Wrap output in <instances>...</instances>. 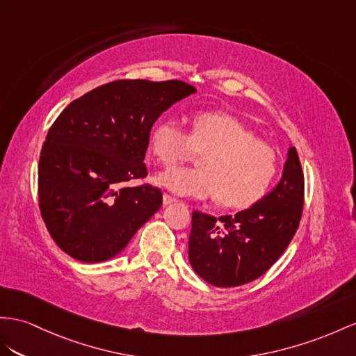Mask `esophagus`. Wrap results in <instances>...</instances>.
<instances>
[{
    "label": "esophagus",
    "mask_w": 356,
    "mask_h": 356,
    "mask_svg": "<svg viewBox=\"0 0 356 356\" xmlns=\"http://www.w3.org/2000/svg\"><path fill=\"white\" fill-rule=\"evenodd\" d=\"M162 202H163V206H168V204L176 203V198H172V197L168 195V194H163V195H162Z\"/></svg>",
    "instance_id": "obj_1"
}]
</instances>
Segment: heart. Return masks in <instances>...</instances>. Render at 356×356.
Segmentation results:
<instances>
[{"label": "heart", "mask_w": 356, "mask_h": 356, "mask_svg": "<svg viewBox=\"0 0 356 356\" xmlns=\"http://www.w3.org/2000/svg\"><path fill=\"white\" fill-rule=\"evenodd\" d=\"M150 152L161 165L203 153L200 168H176L156 176V184L181 197L215 198L224 207L245 209L265 195L277 172V153L232 114L197 113L188 132L176 118L153 126Z\"/></svg>", "instance_id": "heart-1"}]
</instances>
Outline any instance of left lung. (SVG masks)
<instances>
[{
  "label": "left lung",
  "instance_id": "obj_1",
  "mask_svg": "<svg viewBox=\"0 0 356 356\" xmlns=\"http://www.w3.org/2000/svg\"><path fill=\"white\" fill-rule=\"evenodd\" d=\"M304 207V172L295 147L287 152L281 180L268 195L234 216L195 211L189 263L216 287H238L261 277L286 251Z\"/></svg>",
  "mask_w": 356,
  "mask_h": 356
}]
</instances>
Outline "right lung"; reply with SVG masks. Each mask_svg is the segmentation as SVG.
<instances>
[{
  "mask_svg": "<svg viewBox=\"0 0 356 356\" xmlns=\"http://www.w3.org/2000/svg\"><path fill=\"white\" fill-rule=\"evenodd\" d=\"M195 91L176 79H120L63 109L40 153L39 206L52 239L70 257L113 259L159 211V188L124 184L147 176L153 123Z\"/></svg>",
  "mask_w": 356,
  "mask_h": 356,
  "instance_id": "right-lung-1",
  "label": "right lung"
}]
</instances>
